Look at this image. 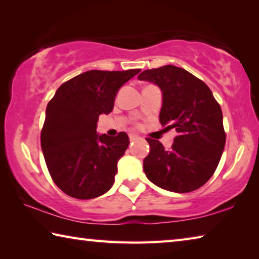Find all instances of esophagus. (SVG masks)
<instances>
[{
  "label": "esophagus",
  "mask_w": 259,
  "mask_h": 259,
  "mask_svg": "<svg viewBox=\"0 0 259 259\" xmlns=\"http://www.w3.org/2000/svg\"><path fill=\"white\" fill-rule=\"evenodd\" d=\"M139 137L137 135H135V134H129V139H130V142H135L136 139H138Z\"/></svg>",
  "instance_id": "34e87169"
}]
</instances>
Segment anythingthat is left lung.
<instances>
[{"label": "left lung", "mask_w": 259, "mask_h": 259, "mask_svg": "<svg viewBox=\"0 0 259 259\" xmlns=\"http://www.w3.org/2000/svg\"><path fill=\"white\" fill-rule=\"evenodd\" d=\"M138 78L160 87V123L177 131L170 150H164L159 140L146 138L151 147L144 159L146 177L166 191L198 190L216 171L224 151L221 106L202 80L174 65L146 69Z\"/></svg>", "instance_id": "8db88e82"}]
</instances>
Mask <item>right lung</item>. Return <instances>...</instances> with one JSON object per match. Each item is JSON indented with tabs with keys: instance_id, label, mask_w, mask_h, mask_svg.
<instances>
[{
	"instance_id": "1",
	"label": "right lung",
	"mask_w": 259,
	"mask_h": 259,
	"mask_svg": "<svg viewBox=\"0 0 259 259\" xmlns=\"http://www.w3.org/2000/svg\"><path fill=\"white\" fill-rule=\"evenodd\" d=\"M139 72H84L63 83L48 103L41 146L52 181L65 194L89 200L113 186L128 135L98 136L96 128L100 114L112 112L117 90Z\"/></svg>"
}]
</instances>
